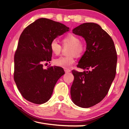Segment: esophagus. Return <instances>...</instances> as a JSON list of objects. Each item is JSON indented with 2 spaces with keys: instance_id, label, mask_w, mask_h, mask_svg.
I'll use <instances>...</instances> for the list:
<instances>
[{
  "instance_id": "1",
  "label": "esophagus",
  "mask_w": 129,
  "mask_h": 129,
  "mask_svg": "<svg viewBox=\"0 0 129 129\" xmlns=\"http://www.w3.org/2000/svg\"><path fill=\"white\" fill-rule=\"evenodd\" d=\"M64 71H65V72L66 73H70V72H71V69H65Z\"/></svg>"
}]
</instances>
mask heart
Listing matches in <instances>:
<instances>
[{"mask_svg": "<svg viewBox=\"0 0 129 129\" xmlns=\"http://www.w3.org/2000/svg\"><path fill=\"white\" fill-rule=\"evenodd\" d=\"M63 46L69 47L68 51L69 56L60 57L53 61L54 65L64 68H68L76 62V56H80L84 53L86 49L85 41L80 40L78 36L73 34H69L63 38ZM50 49L52 53L55 55H59L61 51V46L56 39L50 43Z\"/></svg>", "mask_w": 129, "mask_h": 129, "instance_id": "b5f03b06", "label": "heart"}]
</instances>
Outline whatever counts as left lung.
I'll list each match as a JSON object with an SVG mask.
<instances>
[{
  "label": "left lung",
  "mask_w": 129,
  "mask_h": 129,
  "mask_svg": "<svg viewBox=\"0 0 129 129\" xmlns=\"http://www.w3.org/2000/svg\"><path fill=\"white\" fill-rule=\"evenodd\" d=\"M73 33L86 41V50L77 66L86 71H72L71 98L76 105L88 108L108 94L116 74L117 52L112 38L97 24L83 23Z\"/></svg>",
  "instance_id": "obj_1"
}]
</instances>
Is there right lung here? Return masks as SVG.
<instances>
[{
  "label": "right lung",
  "instance_id": "1",
  "mask_svg": "<svg viewBox=\"0 0 129 129\" xmlns=\"http://www.w3.org/2000/svg\"><path fill=\"white\" fill-rule=\"evenodd\" d=\"M69 29L62 23L40 18L21 33L14 56V77L17 89L27 101L36 104L48 101L57 80L65 74L62 68L44 69L43 64L51 60V41Z\"/></svg>",
  "mask_w": 129,
  "mask_h": 129
}]
</instances>
